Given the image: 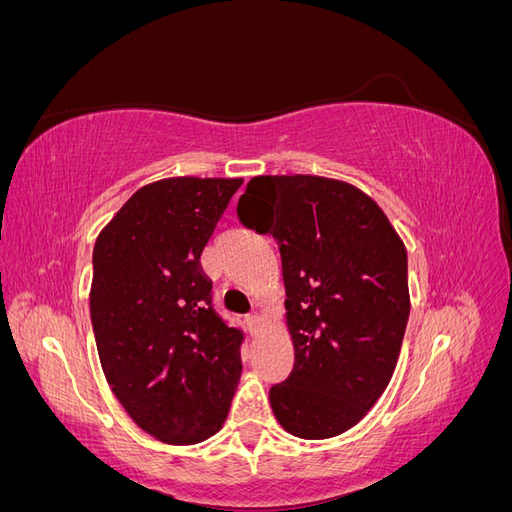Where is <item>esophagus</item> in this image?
<instances>
[{
	"label": "esophagus",
	"instance_id": "obj_1",
	"mask_svg": "<svg viewBox=\"0 0 512 512\" xmlns=\"http://www.w3.org/2000/svg\"><path fill=\"white\" fill-rule=\"evenodd\" d=\"M245 322H247V327H250V331H252V333H258V329H260V322H262V316H260L258 312H252L250 316L245 318Z\"/></svg>",
	"mask_w": 512,
	"mask_h": 512
}]
</instances>
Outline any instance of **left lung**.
Here are the masks:
<instances>
[{
  "label": "left lung",
  "instance_id": "left-lung-1",
  "mask_svg": "<svg viewBox=\"0 0 512 512\" xmlns=\"http://www.w3.org/2000/svg\"><path fill=\"white\" fill-rule=\"evenodd\" d=\"M239 222L280 245L290 376L269 401L303 440L354 427L389 386L410 316L408 254L356 185L318 175H260L245 185Z\"/></svg>",
  "mask_w": 512,
  "mask_h": 512
}]
</instances>
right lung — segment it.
I'll return each mask as SVG.
<instances>
[{
	"mask_svg": "<svg viewBox=\"0 0 512 512\" xmlns=\"http://www.w3.org/2000/svg\"><path fill=\"white\" fill-rule=\"evenodd\" d=\"M241 183H147L96 239L89 307L102 371L132 421L166 444L215 436L241 378L243 335L213 312L200 269Z\"/></svg>",
	"mask_w": 512,
	"mask_h": 512,
	"instance_id": "obj_1",
	"label": "right lung"
}]
</instances>
